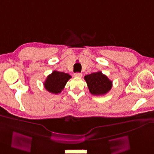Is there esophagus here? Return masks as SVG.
<instances>
[{"label": "esophagus", "mask_w": 154, "mask_h": 154, "mask_svg": "<svg viewBox=\"0 0 154 154\" xmlns=\"http://www.w3.org/2000/svg\"><path fill=\"white\" fill-rule=\"evenodd\" d=\"M82 75H83L82 73H75L74 74V76L76 77H82Z\"/></svg>", "instance_id": "1"}]
</instances>
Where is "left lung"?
<instances>
[{
    "instance_id": "1",
    "label": "left lung",
    "mask_w": 154,
    "mask_h": 154,
    "mask_svg": "<svg viewBox=\"0 0 154 154\" xmlns=\"http://www.w3.org/2000/svg\"><path fill=\"white\" fill-rule=\"evenodd\" d=\"M84 79L93 95H104L109 92L112 86V81L101 71L85 75Z\"/></svg>"
}]
</instances>
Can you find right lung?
<instances>
[{"mask_svg": "<svg viewBox=\"0 0 154 154\" xmlns=\"http://www.w3.org/2000/svg\"><path fill=\"white\" fill-rule=\"evenodd\" d=\"M71 78V76L68 73L54 71L45 79L44 83V87L48 92L51 93H60Z\"/></svg>", "mask_w": 154, "mask_h": 154, "instance_id": "obj_1", "label": "right lung"}]
</instances>
